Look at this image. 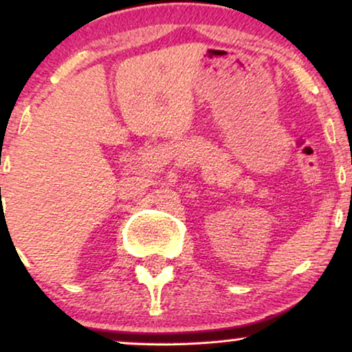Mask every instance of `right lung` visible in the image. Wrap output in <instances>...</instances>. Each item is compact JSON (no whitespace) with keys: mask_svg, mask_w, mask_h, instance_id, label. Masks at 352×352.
<instances>
[{"mask_svg":"<svg viewBox=\"0 0 352 352\" xmlns=\"http://www.w3.org/2000/svg\"><path fill=\"white\" fill-rule=\"evenodd\" d=\"M0 190H1V188H0Z\"/></svg>","mask_w":352,"mask_h":352,"instance_id":"add662e5","label":"right lung"}]
</instances>
